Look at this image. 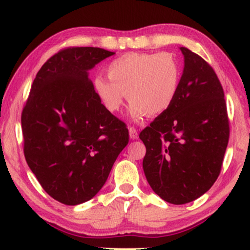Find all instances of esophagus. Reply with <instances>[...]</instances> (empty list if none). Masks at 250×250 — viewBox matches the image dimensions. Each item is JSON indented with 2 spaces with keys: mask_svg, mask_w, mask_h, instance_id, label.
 <instances>
[{
  "mask_svg": "<svg viewBox=\"0 0 250 250\" xmlns=\"http://www.w3.org/2000/svg\"><path fill=\"white\" fill-rule=\"evenodd\" d=\"M128 133H129V138L132 140H136L139 138L138 131H136L134 127H128Z\"/></svg>",
  "mask_w": 250,
  "mask_h": 250,
  "instance_id": "esophagus-1",
  "label": "esophagus"
}]
</instances>
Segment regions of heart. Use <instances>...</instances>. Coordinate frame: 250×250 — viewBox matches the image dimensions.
Instances as JSON below:
<instances>
[{
  "mask_svg": "<svg viewBox=\"0 0 250 250\" xmlns=\"http://www.w3.org/2000/svg\"><path fill=\"white\" fill-rule=\"evenodd\" d=\"M107 75L109 80L95 77V93L111 112L121 109L127 94L133 121L166 111L181 81L179 63L168 53H126L108 64Z\"/></svg>",
  "mask_w": 250,
  "mask_h": 250,
  "instance_id": "heart-1",
  "label": "heart"
}]
</instances>
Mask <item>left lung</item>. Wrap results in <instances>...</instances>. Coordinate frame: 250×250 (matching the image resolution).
Instances as JSON below:
<instances>
[{"label":"left lung","mask_w":250,"mask_h":250,"mask_svg":"<svg viewBox=\"0 0 250 250\" xmlns=\"http://www.w3.org/2000/svg\"><path fill=\"white\" fill-rule=\"evenodd\" d=\"M184 68L175 100L140 133L146 181L163 200L183 205L210 189L229 142L224 92L203 58L180 47Z\"/></svg>","instance_id":"left-lung-1"}]
</instances>
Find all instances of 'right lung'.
Instances as JSON below:
<instances>
[{
	"label": "right lung",
	"instance_id": "add662e5",
	"mask_svg": "<svg viewBox=\"0 0 250 250\" xmlns=\"http://www.w3.org/2000/svg\"><path fill=\"white\" fill-rule=\"evenodd\" d=\"M115 52L68 47L37 73L21 115L23 152L45 192L75 206L107 181L128 129L104 108L88 71Z\"/></svg>",
	"mask_w": 250,
	"mask_h": 250
}]
</instances>
